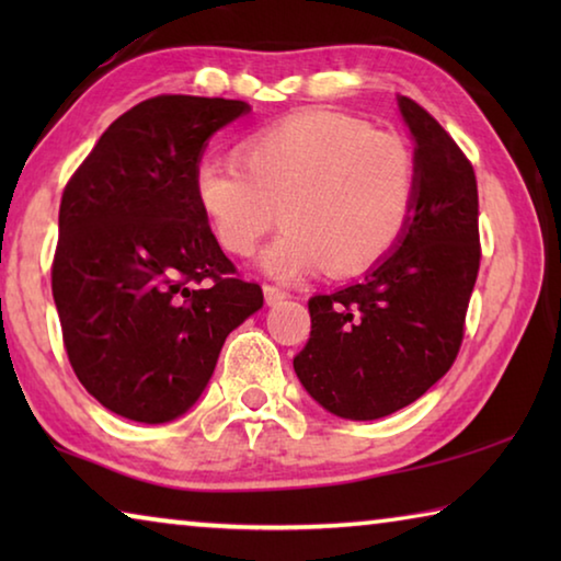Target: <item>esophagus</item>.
Returning a JSON list of instances; mask_svg holds the SVG:
<instances>
[{
  "label": "esophagus",
  "mask_w": 561,
  "mask_h": 561,
  "mask_svg": "<svg viewBox=\"0 0 561 561\" xmlns=\"http://www.w3.org/2000/svg\"><path fill=\"white\" fill-rule=\"evenodd\" d=\"M262 289H264V299H267L270 307H274V304H279V301H284V299L289 297L287 291L279 289V287H274V284H264Z\"/></svg>",
  "instance_id": "obj_1"
}]
</instances>
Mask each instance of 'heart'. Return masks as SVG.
Returning a JSON list of instances; mask_svg holds the SVG:
<instances>
[{"instance_id":"obj_1","label":"heart","mask_w":561,"mask_h":561,"mask_svg":"<svg viewBox=\"0 0 561 561\" xmlns=\"http://www.w3.org/2000/svg\"><path fill=\"white\" fill-rule=\"evenodd\" d=\"M193 185L217 244L232 257H250L279 213L287 230L264 254L267 272L297 279L327 267L351 277L403 237L417 160L398 133L317 108L254 133L240 160L203 158Z\"/></svg>"}]
</instances>
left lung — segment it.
Returning <instances> with one entry per match:
<instances>
[{"label":"left lung","instance_id":"8db88e82","mask_svg":"<svg viewBox=\"0 0 561 561\" xmlns=\"http://www.w3.org/2000/svg\"><path fill=\"white\" fill-rule=\"evenodd\" d=\"M398 106L415 138L411 222L358 284L309 299V341L294 356L309 396L351 421L401 411L450 371L480 270L472 163L413 99Z\"/></svg>","mask_w":561,"mask_h":561}]
</instances>
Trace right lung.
<instances>
[{
  "label": "right lung",
  "instance_id": "add662e5",
  "mask_svg": "<svg viewBox=\"0 0 561 561\" xmlns=\"http://www.w3.org/2000/svg\"><path fill=\"white\" fill-rule=\"evenodd\" d=\"M247 111L180 93L140 101L64 187L51 291L66 356L83 388L130 421L185 413L227 334L264 301L225 257L193 185L205 140Z\"/></svg>",
  "mask_w": 561,
  "mask_h": 561
}]
</instances>
